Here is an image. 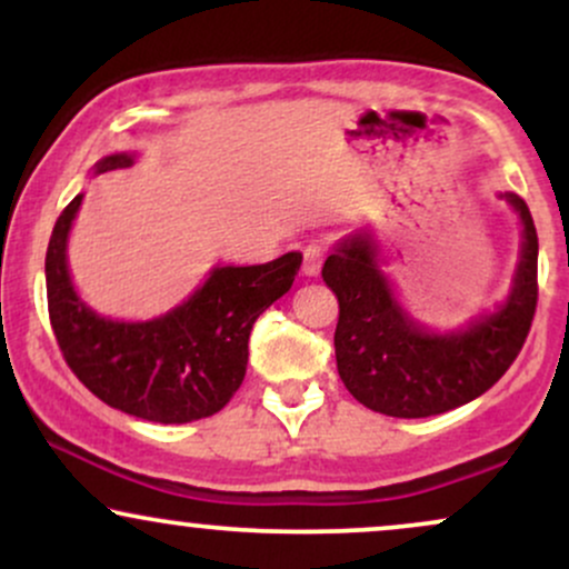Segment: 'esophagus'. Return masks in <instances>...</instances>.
Segmentation results:
<instances>
[{
	"label": "esophagus",
	"instance_id": "esophagus-1",
	"mask_svg": "<svg viewBox=\"0 0 569 569\" xmlns=\"http://www.w3.org/2000/svg\"><path fill=\"white\" fill-rule=\"evenodd\" d=\"M326 259V248L321 243H310L302 253V272L305 276H318Z\"/></svg>",
	"mask_w": 569,
	"mask_h": 569
}]
</instances>
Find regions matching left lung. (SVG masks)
Instances as JSON below:
<instances>
[{
	"mask_svg": "<svg viewBox=\"0 0 569 569\" xmlns=\"http://www.w3.org/2000/svg\"><path fill=\"white\" fill-rule=\"evenodd\" d=\"M521 219V259L506 305L468 329L433 335L396 302L367 232L342 240L323 280L337 293V369L363 407L388 417H430L462 407L506 375L538 307V232L519 194H502Z\"/></svg>",
	"mask_w": 569,
	"mask_h": 569,
	"instance_id": "8db88e82",
	"label": "left lung"
}]
</instances>
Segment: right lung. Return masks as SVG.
I'll list each match as a JSON object with an SVG mask.
<instances>
[{
  "label": "right lung",
  "instance_id": "right-lung-1",
  "mask_svg": "<svg viewBox=\"0 0 569 569\" xmlns=\"http://www.w3.org/2000/svg\"><path fill=\"white\" fill-rule=\"evenodd\" d=\"M133 166V154H109L96 173ZM82 194L63 208L44 257L48 312L69 369L112 409L162 426L202 420L224 409L240 388L253 321L291 289L302 253L267 264L213 267L184 305L154 321L101 318L77 297L67 267V238Z\"/></svg>",
  "mask_w": 569,
  "mask_h": 569
}]
</instances>
